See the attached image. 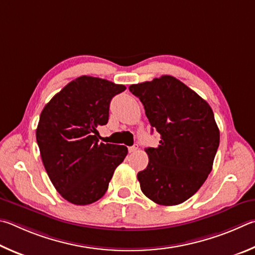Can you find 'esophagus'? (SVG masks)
Wrapping results in <instances>:
<instances>
[{"label": "esophagus", "mask_w": 255, "mask_h": 255, "mask_svg": "<svg viewBox=\"0 0 255 255\" xmlns=\"http://www.w3.org/2000/svg\"><path fill=\"white\" fill-rule=\"evenodd\" d=\"M137 149H139V145L134 144V145H132V146H130V148H128V152L133 153V152H135V151H136Z\"/></svg>", "instance_id": "esophagus-1"}]
</instances>
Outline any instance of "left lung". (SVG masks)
I'll return each instance as SVG.
<instances>
[{
  "mask_svg": "<svg viewBox=\"0 0 255 255\" xmlns=\"http://www.w3.org/2000/svg\"><path fill=\"white\" fill-rule=\"evenodd\" d=\"M145 115L160 134L158 148H146L149 163L137 173L146 197L163 206L190 198L207 179L220 145L213 110L179 79L164 75L131 85Z\"/></svg>",
  "mask_w": 255,
  "mask_h": 255,
  "instance_id": "left-lung-1",
  "label": "left lung"
}]
</instances>
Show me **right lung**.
<instances>
[{"instance_id":"right-lung-1","label":"right lung","mask_w":255,"mask_h":255,"mask_svg":"<svg viewBox=\"0 0 255 255\" xmlns=\"http://www.w3.org/2000/svg\"><path fill=\"white\" fill-rule=\"evenodd\" d=\"M127 87L80 76L43 107L37 142L44 169L58 193L75 205L102 198L114 170L128 154L124 145L100 143L97 128L109 121L111 100Z\"/></svg>"}]
</instances>
